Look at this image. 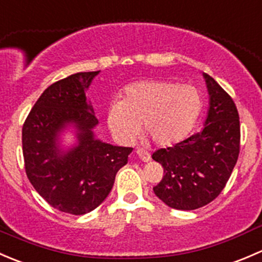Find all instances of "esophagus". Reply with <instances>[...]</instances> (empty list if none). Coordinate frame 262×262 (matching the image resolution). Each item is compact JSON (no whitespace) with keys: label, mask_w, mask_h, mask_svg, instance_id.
I'll list each match as a JSON object with an SVG mask.
<instances>
[{"label":"esophagus","mask_w":262,"mask_h":262,"mask_svg":"<svg viewBox=\"0 0 262 262\" xmlns=\"http://www.w3.org/2000/svg\"><path fill=\"white\" fill-rule=\"evenodd\" d=\"M136 153H137V156H138V157L143 161V162H148V161L150 160V155L147 152V150L138 148V149L136 150Z\"/></svg>","instance_id":"34e87169"}]
</instances>
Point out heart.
Instances as JSON below:
<instances>
[{
    "label": "heart",
    "mask_w": 262,
    "mask_h": 262,
    "mask_svg": "<svg viewBox=\"0 0 262 262\" xmlns=\"http://www.w3.org/2000/svg\"><path fill=\"white\" fill-rule=\"evenodd\" d=\"M202 95L190 84L146 80L124 89L123 100L107 109V125L121 143H129L143 132L160 147L178 144L194 126L202 110Z\"/></svg>",
    "instance_id": "1"
}]
</instances>
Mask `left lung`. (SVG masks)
Instances as JSON below:
<instances>
[{"label":"left lung","instance_id":"1","mask_svg":"<svg viewBox=\"0 0 262 262\" xmlns=\"http://www.w3.org/2000/svg\"><path fill=\"white\" fill-rule=\"evenodd\" d=\"M209 92L204 128L152 158L163 167L153 187L156 196L179 210H194L213 202L226 186L239 153V116L232 97L214 78L203 73Z\"/></svg>","mask_w":262,"mask_h":262}]
</instances>
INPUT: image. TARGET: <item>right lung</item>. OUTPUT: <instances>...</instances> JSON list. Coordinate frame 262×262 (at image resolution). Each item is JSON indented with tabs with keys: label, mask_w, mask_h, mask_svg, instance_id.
<instances>
[{
	"label": "right lung",
	"mask_w": 262,
	"mask_h": 262,
	"mask_svg": "<svg viewBox=\"0 0 262 262\" xmlns=\"http://www.w3.org/2000/svg\"><path fill=\"white\" fill-rule=\"evenodd\" d=\"M96 72H80L54 82L40 95L23 126V155L29 181L60 212L82 215L96 209L112 191L115 175L133 148L95 138L99 124L86 91ZM76 129L78 143L60 147V133Z\"/></svg>",
	"instance_id": "1"
}]
</instances>
